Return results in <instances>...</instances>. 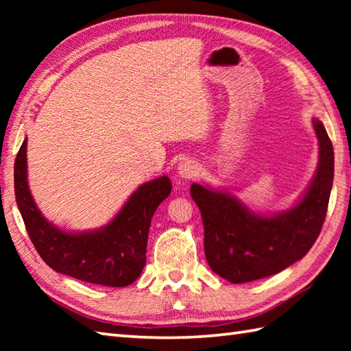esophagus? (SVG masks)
<instances>
[{
	"instance_id": "34e87169",
	"label": "esophagus",
	"mask_w": 351,
	"mask_h": 351,
	"mask_svg": "<svg viewBox=\"0 0 351 351\" xmlns=\"http://www.w3.org/2000/svg\"><path fill=\"white\" fill-rule=\"evenodd\" d=\"M176 173L178 176L181 178V180L185 181H190L199 173V166L195 160H182L180 164H178V169H176Z\"/></svg>"
}]
</instances>
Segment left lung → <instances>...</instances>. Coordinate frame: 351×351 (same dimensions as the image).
I'll list each match as a JSON object with an SVG mask.
<instances>
[{
    "label": "left lung",
    "instance_id": "8db88e82",
    "mask_svg": "<svg viewBox=\"0 0 351 351\" xmlns=\"http://www.w3.org/2000/svg\"><path fill=\"white\" fill-rule=\"evenodd\" d=\"M318 166L309 187L287 211H252L226 190L191 184L204 221V247L211 270L230 283H244L285 270L314 245L326 219L333 184V146L324 125L312 117Z\"/></svg>",
    "mask_w": 351,
    "mask_h": 351
}]
</instances>
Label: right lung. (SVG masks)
<instances>
[{
  "mask_svg": "<svg viewBox=\"0 0 351 351\" xmlns=\"http://www.w3.org/2000/svg\"><path fill=\"white\" fill-rule=\"evenodd\" d=\"M171 191L167 176L141 184L106 226L68 232L43 217L27 180V138L14 161V196L29 240L52 270L106 287H128L146 264L147 234L156 208Z\"/></svg>",
  "mask_w": 351,
  "mask_h": 351,
  "instance_id": "obj_1",
  "label": "right lung"
}]
</instances>
